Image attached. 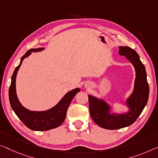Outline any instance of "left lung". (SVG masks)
<instances>
[{
  "instance_id": "1",
  "label": "left lung",
  "mask_w": 158,
  "mask_h": 158,
  "mask_svg": "<svg viewBox=\"0 0 158 158\" xmlns=\"http://www.w3.org/2000/svg\"><path fill=\"white\" fill-rule=\"evenodd\" d=\"M119 48V54L130 61L135 71L133 91L124 103L128 110L123 113L115 112L112 106L103 98L88 95L91 117L99 127L107 130L121 129L134 123L145 108L149 97L145 67L138 54L128 46Z\"/></svg>"
}]
</instances>
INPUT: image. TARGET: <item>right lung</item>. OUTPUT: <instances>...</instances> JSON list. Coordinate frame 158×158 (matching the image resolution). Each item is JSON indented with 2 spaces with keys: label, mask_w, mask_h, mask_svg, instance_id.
<instances>
[{
  "label": "right lung",
  "mask_w": 158,
  "mask_h": 158,
  "mask_svg": "<svg viewBox=\"0 0 158 158\" xmlns=\"http://www.w3.org/2000/svg\"><path fill=\"white\" fill-rule=\"evenodd\" d=\"M45 48H31L21 57L19 65L15 69L11 77V84L9 88V101L10 106L18 117L23 124L34 131H46L59 127L64 123L66 116V111L75 95L80 92L79 88L69 91L62 97L56 105L45 111H31L22 105L17 97L15 80L17 73L25 58L31 54V52H41Z\"/></svg>",
  "instance_id": "right-lung-1"
}]
</instances>
